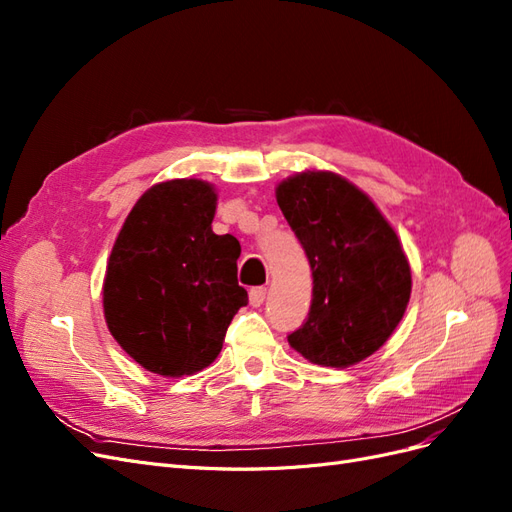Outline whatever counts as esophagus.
<instances>
[{"label": "esophagus", "mask_w": 512, "mask_h": 512, "mask_svg": "<svg viewBox=\"0 0 512 512\" xmlns=\"http://www.w3.org/2000/svg\"><path fill=\"white\" fill-rule=\"evenodd\" d=\"M265 297H267V288H262V286L252 288V290H250V305L260 307L262 303H265Z\"/></svg>", "instance_id": "1"}]
</instances>
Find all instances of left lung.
Segmentation results:
<instances>
[{"instance_id":"left-lung-1","label":"left lung","mask_w":512,"mask_h":512,"mask_svg":"<svg viewBox=\"0 0 512 512\" xmlns=\"http://www.w3.org/2000/svg\"><path fill=\"white\" fill-rule=\"evenodd\" d=\"M314 277L307 320L288 344L309 363L350 367L384 346L406 314L410 262L395 228L363 190L331 170L275 188Z\"/></svg>"}]
</instances>
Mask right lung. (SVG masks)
Returning <instances> with one entry per match:
<instances>
[{
  "instance_id": "right-lung-1",
  "label": "right lung",
  "mask_w": 512,
  "mask_h": 512,
  "mask_svg": "<svg viewBox=\"0 0 512 512\" xmlns=\"http://www.w3.org/2000/svg\"><path fill=\"white\" fill-rule=\"evenodd\" d=\"M215 207L218 194L203 179L151 185L108 256L106 327L138 365L164 378L209 367L247 305L237 282L241 245L211 230Z\"/></svg>"
}]
</instances>
